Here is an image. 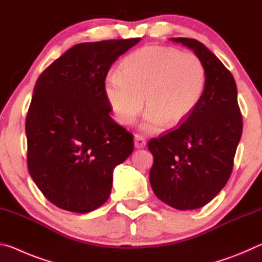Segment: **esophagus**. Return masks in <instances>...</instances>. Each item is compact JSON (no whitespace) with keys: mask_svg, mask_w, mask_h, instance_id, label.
<instances>
[{"mask_svg":"<svg viewBox=\"0 0 262 262\" xmlns=\"http://www.w3.org/2000/svg\"><path fill=\"white\" fill-rule=\"evenodd\" d=\"M134 145L137 149H142L147 145V141L144 140V137H142L141 135H135L134 137Z\"/></svg>","mask_w":262,"mask_h":262,"instance_id":"esophagus-1","label":"esophagus"}]
</instances>
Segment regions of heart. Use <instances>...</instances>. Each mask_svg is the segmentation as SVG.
I'll return each instance as SVG.
<instances>
[{
	"label": "heart",
	"mask_w": 262,
	"mask_h": 262,
	"mask_svg": "<svg viewBox=\"0 0 262 262\" xmlns=\"http://www.w3.org/2000/svg\"><path fill=\"white\" fill-rule=\"evenodd\" d=\"M122 72H110L104 92L117 121L132 125L145 104L141 128L157 133L184 122L198 107L207 85L200 56L162 46H145L123 59Z\"/></svg>",
	"instance_id": "heart-1"
}]
</instances>
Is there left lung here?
<instances>
[{
  "instance_id": "left-lung-1",
  "label": "left lung",
  "mask_w": 262,
  "mask_h": 262,
  "mask_svg": "<svg viewBox=\"0 0 262 262\" xmlns=\"http://www.w3.org/2000/svg\"><path fill=\"white\" fill-rule=\"evenodd\" d=\"M200 56L207 69L205 94L194 112L177 128L149 141L154 156L150 184L164 203L190 210L209 203L231 176L243 132L232 74L202 42L172 38Z\"/></svg>"
}]
</instances>
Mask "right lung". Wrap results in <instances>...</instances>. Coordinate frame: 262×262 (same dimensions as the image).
Returning a JSON list of instances; mask_svg holds the SVG:
<instances>
[{
	"instance_id": "obj_1",
	"label": "right lung",
	"mask_w": 262,
	"mask_h": 262,
	"mask_svg": "<svg viewBox=\"0 0 262 262\" xmlns=\"http://www.w3.org/2000/svg\"><path fill=\"white\" fill-rule=\"evenodd\" d=\"M140 38L82 42L39 76L26 115L30 176L61 209L89 212L107 201L115 166L134 149L133 135L111 118L104 81Z\"/></svg>"
}]
</instances>
